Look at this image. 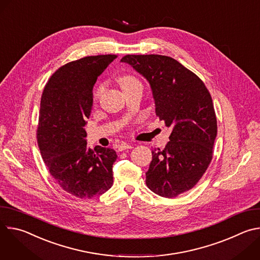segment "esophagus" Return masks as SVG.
<instances>
[{
    "label": "esophagus",
    "mask_w": 260,
    "mask_h": 260,
    "mask_svg": "<svg viewBox=\"0 0 260 260\" xmlns=\"http://www.w3.org/2000/svg\"><path fill=\"white\" fill-rule=\"evenodd\" d=\"M133 146L127 144V143H121L119 146H118V150L119 151H123V150H126V149H132Z\"/></svg>",
    "instance_id": "obj_1"
}]
</instances>
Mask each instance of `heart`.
Segmentation results:
<instances>
[{"label": "heart", "instance_id": "obj_1", "mask_svg": "<svg viewBox=\"0 0 260 260\" xmlns=\"http://www.w3.org/2000/svg\"><path fill=\"white\" fill-rule=\"evenodd\" d=\"M118 83L119 85L121 86L122 90L125 91V90H128L135 86H138V85H142L141 82L133 75H123L121 77L118 78ZM104 90V86L103 85H99L94 91V94H93V98H94V101L96 102L100 96L102 95V92Z\"/></svg>", "mask_w": 260, "mask_h": 260}]
</instances>
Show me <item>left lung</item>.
Masks as SVG:
<instances>
[{"mask_svg": "<svg viewBox=\"0 0 260 260\" xmlns=\"http://www.w3.org/2000/svg\"><path fill=\"white\" fill-rule=\"evenodd\" d=\"M121 61L149 82L156 115L172 127L165 149L152 150L148 188L169 199L188 191L213 157L217 119L209 90L194 73L170 56L127 54Z\"/></svg>", "mask_w": 260, "mask_h": 260, "instance_id": "8db88e82", "label": "left lung"}]
</instances>
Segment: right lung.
Wrapping results in <instances>:
<instances>
[{
    "label": "right lung",
    "mask_w": 260,
    "mask_h": 260,
    "mask_svg": "<svg viewBox=\"0 0 260 260\" xmlns=\"http://www.w3.org/2000/svg\"><path fill=\"white\" fill-rule=\"evenodd\" d=\"M117 55L86 56L66 63L49 78L42 93L37 140L55 182L79 199L99 197L113 184V149L86 146V119L98 77Z\"/></svg>",
    "instance_id": "right-lung-1"
}]
</instances>
